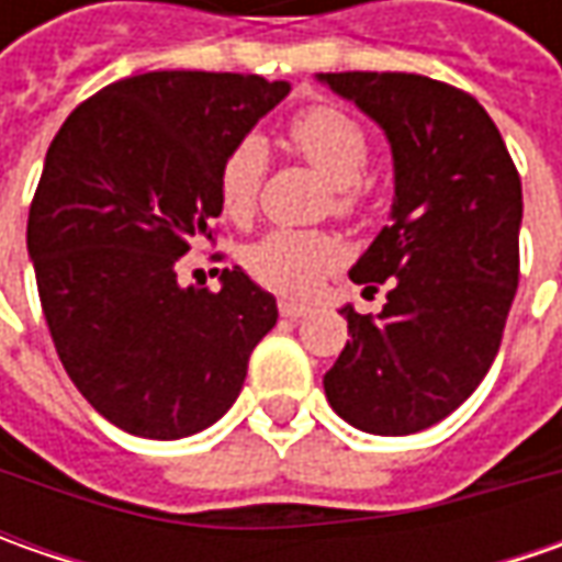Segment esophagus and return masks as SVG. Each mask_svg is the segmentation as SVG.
Here are the masks:
<instances>
[{"label": "esophagus", "instance_id": "obj_1", "mask_svg": "<svg viewBox=\"0 0 562 562\" xmlns=\"http://www.w3.org/2000/svg\"><path fill=\"white\" fill-rule=\"evenodd\" d=\"M281 315L284 318H291V322H296V318H303V315H310V306L306 303H293V300H281Z\"/></svg>", "mask_w": 562, "mask_h": 562}]
</instances>
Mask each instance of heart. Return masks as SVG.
Masks as SVG:
<instances>
[{
	"instance_id": "obj_1",
	"label": "heart",
	"mask_w": 562,
	"mask_h": 562,
	"mask_svg": "<svg viewBox=\"0 0 562 562\" xmlns=\"http://www.w3.org/2000/svg\"><path fill=\"white\" fill-rule=\"evenodd\" d=\"M291 143L331 184V205L350 215L359 203V181L369 165V140L357 119L335 105H310L291 121ZM269 171V146L262 137H244L231 146L218 168V196L231 218L247 222L259 205ZM340 240L328 231H291L278 227L247 249L249 274L269 291L303 296L315 278L340 259Z\"/></svg>"
}]
</instances>
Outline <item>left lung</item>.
I'll return each mask as SVG.
<instances>
[{"instance_id": "obj_1", "label": "left lung", "mask_w": 562, "mask_h": 562, "mask_svg": "<svg viewBox=\"0 0 562 562\" xmlns=\"http://www.w3.org/2000/svg\"><path fill=\"white\" fill-rule=\"evenodd\" d=\"M391 143V225L350 269L387 303L344 306L350 340L325 372L340 419L369 435H416L447 419L487 375L519 284L522 181L479 99L422 75H318Z\"/></svg>"}]
</instances>
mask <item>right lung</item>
<instances>
[{
  "label": "right lung",
  "instance_id": "add662e5",
  "mask_svg": "<svg viewBox=\"0 0 562 562\" xmlns=\"http://www.w3.org/2000/svg\"><path fill=\"white\" fill-rule=\"evenodd\" d=\"M288 93L259 75L149 71L80 102L49 143L27 218L43 315L77 391L137 438L222 419L278 322L244 269L212 293L184 288L178 259L212 240L231 146Z\"/></svg>",
  "mask_w": 562,
  "mask_h": 562
}]
</instances>
